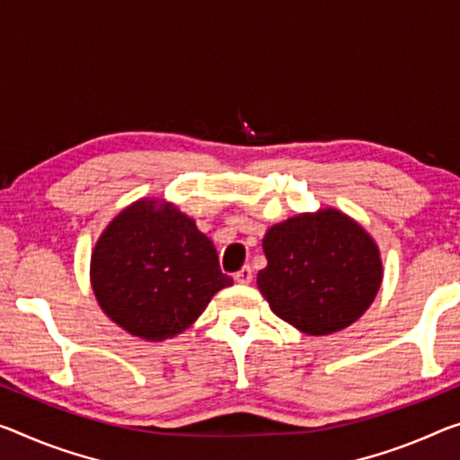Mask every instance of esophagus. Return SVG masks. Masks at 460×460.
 <instances>
[{
	"instance_id": "esophagus-1",
	"label": "esophagus",
	"mask_w": 460,
	"mask_h": 460,
	"mask_svg": "<svg viewBox=\"0 0 460 460\" xmlns=\"http://www.w3.org/2000/svg\"><path fill=\"white\" fill-rule=\"evenodd\" d=\"M234 279L238 281V284H251L252 281V270L249 265H244L243 270L234 273Z\"/></svg>"
}]
</instances>
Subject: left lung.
<instances>
[{
	"mask_svg": "<svg viewBox=\"0 0 460 460\" xmlns=\"http://www.w3.org/2000/svg\"><path fill=\"white\" fill-rule=\"evenodd\" d=\"M267 267L257 275L275 314L302 333L329 335L366 313L383 263L362 226L337 209L302 214L270 228Z\"/></svg>",
	"mask_w": 460,
	"mask_h": 460,
	"instance_id": "obj_1",
	"label": "left lung"
}]
</instances>
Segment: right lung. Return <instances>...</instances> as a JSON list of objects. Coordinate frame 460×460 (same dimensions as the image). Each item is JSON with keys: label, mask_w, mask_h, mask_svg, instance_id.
Instances as JSON below:
<instances>
[{"label": "right lung", "mask_w": 460, "mask_h": 460, "mask_svg": "<svg viewBox=\"0 0 460 460\" xmlns=\"http://www.w3.org/2000/svg\"><path fill=\"white\" fill-rule=\"evenodd\" d=\"M92 289L127 333L162 341L185 331L222 288L216 246L171 203L141 199L125 208L92 252Z\"/></svg>", "instance_id": "right-lung-1"}]
</instances>
